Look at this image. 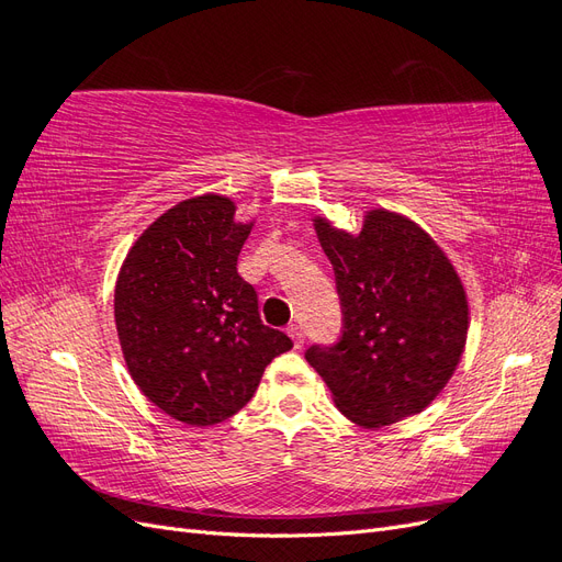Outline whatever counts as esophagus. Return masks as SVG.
<instances>
[{
	"mask_svg": "<svg viewBox=\"0 0 562 562\" xmlns=\"http://www.w3.org/2000/svg\"><path fill=\"white\" fill-rule=\"evenodd\" d=\"M285 333L293 337V342H295V347H302L304 345V330L297 326V323H291V326L285 328Z\"/></svg>",
	"mask_w": 562,
	"mask_h": 562,
	"instance_id": "1",
	"label": "esophagus"
}]
</instances>
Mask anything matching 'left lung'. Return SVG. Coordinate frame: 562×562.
Returning a JSON list of instances; mask_svg holds the SVG:
<instances>
[{"instance_id":"obj_1","label":"left lung","mask_w":562,"mask_h":562,"mask_svg":"<svg viewBox=\"0 0 562 562\" xmlns=\"http://www.w3.org/2000/svg\"><path fill=\"white\" fill-rule=\"evenodd\" d=\"M335 271L342 335L304 359L328 384L339 413L389 427L424 411L462 359L469 304L462 281L431 236L411 220L370 211L359 236L314 220Z\"/></svg>"}]
</instances>
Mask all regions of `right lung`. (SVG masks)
Masks as SVG:
<instances>
[{
  "label": "right lung",
  "mask_w": 562,
  "mask_h": 562,
  "mask_svg": "<svg viewBox=\"0 0 562 562\" xmlns=\"http://www.w3.org/2000/svg\"><path fill=\"white\" fill-rule=\"evenodd\" d=\"M234 201H180L128 250L114 321L131 378L166 415L192 427L225 422L252 398L265 368L293 347L258 312L236 271L250 225Z\"/></svg>",
  "instance_id": "obj_1"
}]
</instances>
